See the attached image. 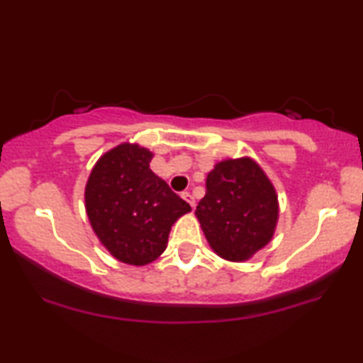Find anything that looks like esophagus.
Wrapping results in <instances>:
<instances>
[{
	"mask_svg": "<svg viewBox=\"0 0 363 363\" xmlns=\"http://www.w3.org/2000/svg\"><path fill=\"white\" fill-rule=\"evenodd\" d=\"M182 198H183V200H185L186 203H190V206H191V208H195V206H196L195 196H193L190 191H183V193H182Z\"/></svg>",
	"mask_w": 363,
	"mask_h": 363,
	"instance_id": "1",
	"label": "esophagus"
}]
</instances>
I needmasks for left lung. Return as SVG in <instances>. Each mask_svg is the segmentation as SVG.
I'll use <instances>...</instances> for the list:
<instances>
[{
    "instance_id": "obj_1",
    "label": "left lung",
    "mask_w": 363,
    "mask_h": 363,
    "mask_svg": "<svg viewBox=\"0 0 363 363\" xmlns=\"http://www.w3.org/2000/svg\"><path fill=\"white\" fill-rule=\"evenodd\" d=\"M195 215L208 242L228 261H247L274 235L279 206L274 186L251 158L223 160L206 177Z\"/></svg>"
}]
</instances>
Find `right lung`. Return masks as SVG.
<instances>
[{
  "label": "right lung",
  "mask_w": 363,
  "mask_h": 363,
  "mask_svg": "<svg viewBox=\"0 0 363 363\" xmlns=\"http://www.w3.org/2000/svg\"><path fill=\"white\" fill-rule=\"evenodd\" d=\"M153 153L122 143L99 158L86 185L92 230L116 259L145 266L165 251L178 218L191 210L150 170Z\"/></svg>",
  "instance_id": "add662e5"
}]
</instances>
